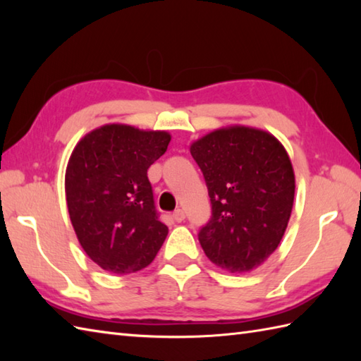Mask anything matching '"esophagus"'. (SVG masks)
<instances>
[{"mask_svg": "<svg viewBox=\"0 0 361 361\" xmlns=\"http://www.w3.org/2000/svg\"><path fill=\"white\" fill-rule=\"evenodd\" d=\"M185 219H186V216H185V211H183V209H176L173 212V220L175 221H183Z\"/></svg>", "mask_w": 361, "mask_h": 361, "instance_id": "esophagus-1", "label": "esophagus"}]
</instances>
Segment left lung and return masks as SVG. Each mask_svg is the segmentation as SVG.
I'll return each instance as SVG.
<instances>
[{
    "mask_svg": "<svg viewBox=\"0 0 361 361\" xmlns=\"http://www.w3.org/2000/svg\"><path fill=\"white\" fill-rule=\"evenodd\" d=\"M212 204L198 234L204 255L229 273L262 265L286 233L295 200V171L282 142L262 128L233 124L190 144Z\"/></svg>",
    "mask_w": 361,
    "mask_h": 361,
    "instance_id": "1",
    "label": "left lung"
}]
</instances>
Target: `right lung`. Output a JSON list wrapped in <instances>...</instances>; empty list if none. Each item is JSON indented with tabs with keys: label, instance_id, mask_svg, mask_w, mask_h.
<instances>
[{
	"label": "right lung",
	"instance_id": "obj_1",
	"mask_svg": "<svg viewBox=\"0 0 361 361\" xmlns=\"http://www.w3.org/2000/svg\"><path fill=\"white\" fill-rule=\"evenodd\" d=\"M171 137L166 130L105 124L75 144L65 172L68 212L80 247L102 270L136 273L163 247L169 229L157 217L147 169Z\"/></svg>",
	"mask_w": 361,
	"mask_h": 361
}]
</instances>
